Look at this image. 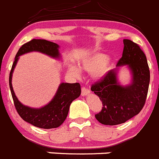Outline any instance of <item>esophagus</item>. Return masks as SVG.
Returning <instances> with one entry per match:
<instances>
[{
	"instance_id": "obj_1",
	"label": "esophagus",
	"mask_w": 159,
	"mask_h": 159,
	"mask_svg": "<svg viewBox=\"0 0 159 159\" xmlns=\"http://www.w3.org/2000/svg\"><path fill=\"white\" fill-rule=\"evenodd\" d=\"M90 93V90L89 89L85 88V87H82L81 88V96H86V95L89 94Z\"/></svg>"
}]
</instances>
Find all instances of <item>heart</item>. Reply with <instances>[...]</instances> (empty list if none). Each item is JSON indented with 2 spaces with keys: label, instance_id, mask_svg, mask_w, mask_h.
I'll return each mask as SVG.
<instances>
[{
  "label": "heart",
  "instance_id": "1",
  "mask_svg": "<svg viewBox=\"0 0 159 159\" xmlns=\"http://www.w3.org/2000/svg\"><path fill=\"white\" fill-rule=\"evenodd\" d=\"M106 59L107 56L104 54L97 53L81 59L79 62V66L88 72H92L95 78L100 79L105 76L108 70V64ZM69 70L74 75L78 76L79 75V70L75 66H70Z\"/></svg>",
  "mask_w": 159,
  "mask_h": 159
}]
</instances>
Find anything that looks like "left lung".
<instances>
[{
    "label": "left lung",
    "instance_id": "obj_1",
    "mask_svg": "<svg viewBox=\"0 0 159 159\" xmlns=\"http://www.w3.org/2000/svg\"><path fill=\"white\" fill-rule=\"evenodd\" d=\"M122 56L117 66L128 65L133 81L121 86L117 81V69L111 70L101 79L92 84L91 90L99 96L103 107L95 117L103 125H115L125 122L140 113L145 104L150 82L147 58L140 46L124 39Z\"/></svg>",
    "mask_w": 159,
    "mask_h": 159
}]
</instances>
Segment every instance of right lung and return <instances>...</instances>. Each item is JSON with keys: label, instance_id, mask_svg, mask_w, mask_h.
Wrapping results in <instances>:
<instances>
[{"label": "right lung", "instance_id": "right-lung-1", "mask_svg": "<svg viewBox=\"0 0 159 159\" xmlns=\"http://www.w3.org/2000/svg\"><path fill=\"white\" fill-rule=\"evenodd\" d=\"M59 45L44 39H33L20 47L16 54L9 75V86L14 105L19 116L30 124L41 129H53L60 126L66 118L70 105L73 100L81 95L79 83H61L56 96L48 105L39 108H30L24 106L18 100L11 85V77L19 56L30 52H40L52 57L58 58Z\"/></svg>", "mask_w": 159, "mask_h": 159}]
</instances>
